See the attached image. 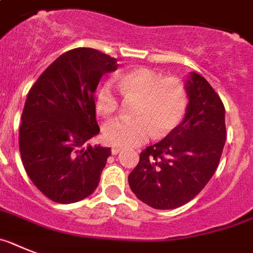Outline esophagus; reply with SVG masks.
<instances>
[{
    "mask_svg": "<svg viewBox=\"0 0 253 253\" xmlns=\"http://www.w3.org/2000/svg\"><path fill=\"white\" fill-rule=\"evenodd\" d=\"M121 151H122V148H112V154H113V155H117Z\"/></svg>",
    "mask_w": 253,
    "mask_h": 253,
    "instance_id": "esophagus-1",
    "label": "esophagus"
}]
</instances>
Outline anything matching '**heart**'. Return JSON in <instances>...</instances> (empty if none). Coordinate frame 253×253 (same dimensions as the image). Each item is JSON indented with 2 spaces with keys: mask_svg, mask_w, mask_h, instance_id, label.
<instances>
[{
  "mask_svg": "<svg viewBox=\"0 0 253 253\" xmlns=\"http://www.w3.org/2000/svg\"><path fill=\"white\" fill-rule=\"evenodd\" d=\"M120 90L127 96H140L135 118H117L103 127V139L121 148L144 144L155 133L167 135L183 120L188 105L187 89L175 76L162 78L146 67H136L108 80L96 93V111L111 116L120 105Z\"/></svg>",
  "mask_w": 253,
  "mask_h": 253,
  "instance_id": "heart-1",
  "label": "heart"
}]
</instances>
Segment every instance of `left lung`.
<instances>
[{"instance_id": "8db88e82", "label": "left lung", "mask_w": 253, "mask_h": 253, "mask_svg": "<svg viewBox=\"0 0 253 253\" xmlns=\"http://www.w3.org/2000/svg\"><path fill=\"white\" fill-rule=\"evenodd\" d=\"M184 118L162 141L140 154L128 184L142 203L159 210L187 204L218 168L225 144V109L205 78L190 72L184 81Z\"/></svg>"}]
</instances>
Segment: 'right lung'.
I'll return each mask as SVG.
<instances>
[{
	"label": "right lung",
	"instance_id": "obj_1",
	"mask_svg": "<svg viewBox=\"0 0 253 253\" xmlns=\"http://www.w3.org/2000/svg\"><path fill=\"white\" fill-rule=\"evenodd\" d=\"M117 60L93 48H76L48 66L28 93L19 131L26 173L58 204L90 196L100 181L111 148L91 146L99 133L94 94Z\"/></svg>",
	"mask_w": 253,
	"mask_h": 253
}]
</instances>
